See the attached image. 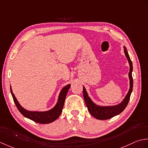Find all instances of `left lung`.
Listing matches in <instances>:
<instances>
[{"instance_id": "obj_1", "label": "left lung", "mask_w": 148, "mask_h": 148, "mask_svg": "<svg viewBox=\"0 0 148 148\" xmlns=\"http://www.w3.org/2000/svg\"><path fill=\"white\" fill-rule=\"evenodd\" d=\"M124 52L125 56L129 63L130 65V71L128 73L129 80H130V89L128 92L126 94L123 100L120 103L116 105H110V106H101L96 104L92 101L91 98L89 97L87 92L85 88V87H83V96L86 106L87 107L89 113L91 115L95 117L96 119L99 120H105L112 118V117L118 115L120 113H121L125 110L126 107L127 106L128 101L130 98L131 93L133 89V78H132V71H133V66L130 58L129 54L128 53L127 49L124 46Z\"/></svg>"}]
</instances>
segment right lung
Instances as JSON below:
<instances>
[{
    "instance_id": "obj_1",
    "label": "right lung",
    "mask_w": 148,
    "mask_h": 148,
    "mask_svg": "<svg viewBox=\"0 0 148 148\" xmlns=\"http://www.w3.org/2000/svg\"><path fill=\"white\" fill-rule=\"evenodd\" d=\"M70 86V84H68L67 86L63 87L59 93L58 99H57V102L55 106L52 108H51L50 110L47 111H30L25 109L19 103L16 98L15 97L13 91H12L11 86H10V89L11 93L12 96H13L14 103L20 113L24 117L34 121L36 123H41V124H48V123H50L56 121L59 117V116L61 115L63 106H64V104L65 98L66 97V95H67Z\"/></svg>"
}]
</instances>
